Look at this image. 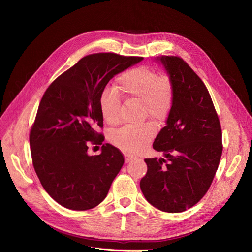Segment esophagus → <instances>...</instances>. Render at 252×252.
I'll return each mask as SVG.
<instances>
[{
  "instance_id": "obj_1",
  "label": "esophagus",
  "mask_w": 252,
  "mask_h": 252,
  "mask_svg": "<svg viewBox=\"0 0 252 252\" xmlns=\"http://www.w3.org/2000/svg\"><path fill=\"white\" fill-rule=\"evenodd\" d=\"M124 157H125V162H126V163L130 162V161L133 160L134 158H136L135 157H133V156H131V154H128V153H125Z\"/></svg>"
}]
</instances>
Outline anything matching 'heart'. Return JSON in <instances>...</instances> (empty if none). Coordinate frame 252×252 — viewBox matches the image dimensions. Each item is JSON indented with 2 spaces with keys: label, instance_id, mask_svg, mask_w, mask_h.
<instances>
[{
  "label": "heart",
  "instance_id": "1",
  "mask_svg": "<svg viewBox=\"0 0 252 252\" xmlns=\"http://www.w3.org/2000/svg\"><path fill=\"white\" fill-rule=\"evenodd\" d=\"M117 92L127 99L143 102L145 113L159 121L165 120L173 102V87L166 75L159 76L157 71L139 66L125 71L119 79ZM115 90L107 89L100 96V111L103 119L110 125L119 122L120 101ZM157 133L153 122L141 125H128L115 131L111 140L128 152L142 151Z\"/></svg>",
  "mask_w": 252,
  "mask_h": 252
}]
</instances>
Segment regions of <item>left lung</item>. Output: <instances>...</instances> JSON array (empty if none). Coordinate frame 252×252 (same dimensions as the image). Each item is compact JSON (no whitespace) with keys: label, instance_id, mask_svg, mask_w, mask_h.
<instances>
[{"label":"left lung","instance_id":"1","mask_svg":"<svg viewBox=\"0 0 252 252\" xmlns=\"http://www.w3.org/2000/svg\"><path fill=\"white\" fill-rule=\"evenodd\" d=\"M173 87L166 125L153 148L164 158H145L140 189L160 211L180 213L195 206L209 189L222 156L218 115L202 80L178 56H158Z\"/></svg>","mask_w":252,"mask_h":252}]
</instances>
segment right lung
I'll return each mask as SVG.
<instances>
[{"instance_id":"1","label":"right lung","mask_w":252,"mask_h":252,"mask_svg":"<svg viewBox=\"0 0 252 252\" xmlns=\"http://www.w3.org/2000/svg\"><path fill=\"white\" fill-rule=\"evenodd\" d=\"M143 59L116 53L87 55L48 87L30 131L36 175L60 205L85 211L104 201L124 164L122 152L109 143L99 156L88 145L102 144L100 96L113 77Z\"/></svg>"}]
</instances>
